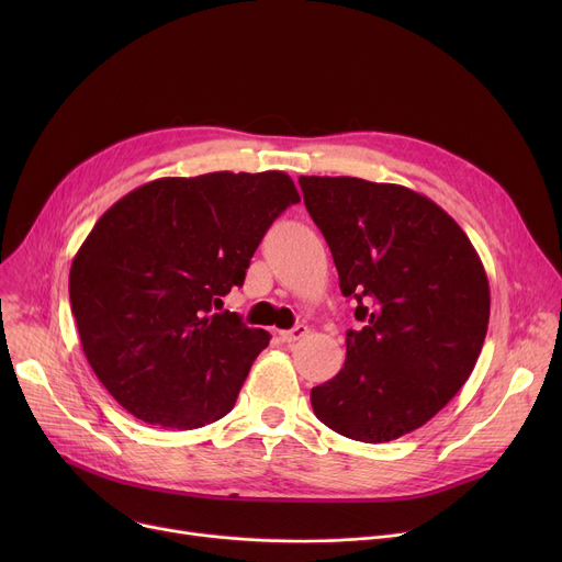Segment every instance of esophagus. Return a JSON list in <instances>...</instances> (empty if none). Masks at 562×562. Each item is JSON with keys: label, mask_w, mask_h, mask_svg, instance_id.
I'll list each match as a JSON object with an SVG mask.
<instances>
[{"label": "esophagus", "mask_w": 562, "mask_h": 562, "mask_svg": "<svg viewBox=\"0 0 562 562\" xmlns=\"http://www.w3.org/2000/svg\"><path fill=\"white\" fill-rule=\"evenodd\" d=\"M280 335H282V341H286V344H296V341H301V339H305V337L310 335V328H307V326H296V328H291V330L280 333Z\"/></svg>", "instance_id": "1"}]
</instances>
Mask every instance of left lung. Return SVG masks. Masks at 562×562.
Instances as JSON below:
<instances>
[{
  "label": "left lung",
  "instance_id": "obj_1",
  "mask_svg": "<svg viewBox=\"0 0 562 562\" xmlns=\"http://www.w3.org/2000/svg\"><path fill=\"white\" fill-rule=\"evenodd\" d=\"M330 246L339 289L356 299L344 369L314 387V415L380 445L422 428L476 367L490 284L462 227L426 195L360 177H301Z\"/></svg>",
  "mask_w": 562,
  "mask_h": 562
}]
</instances>
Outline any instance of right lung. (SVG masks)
Instances as JSON below:
<instances>
[{
	"mask_svg": "<svg viewBox=\"0 0 562 562\" xmlns=\"http://www.w3.org/2000/svg\"><path fill=\"white\" fill-rule=\"evenodd\" d=\"M301 200L291 177H161L117 200L70 269L83 356L136 419L191 430L218 422L271 335L214 312L266 229Z\"/></svg>",
	"mask_w": 562,
	"mask_h": 562,
	"instance_id": "add662e5",
	"label": "right lung"
}]
</instances>
